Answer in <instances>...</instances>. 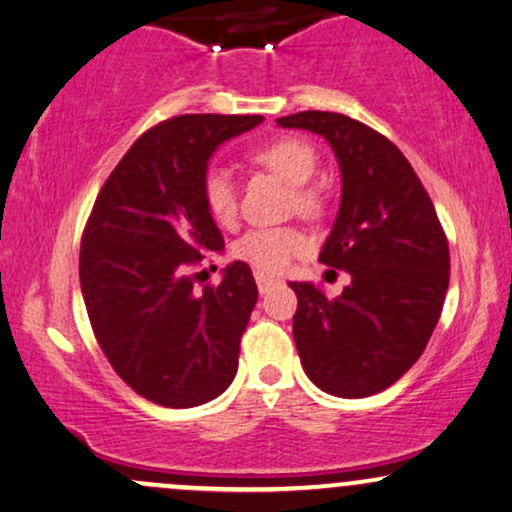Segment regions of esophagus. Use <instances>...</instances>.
<instances>
[{
    "mask_svg": "<svg viewBox=\"0 0 512 512\" xmlns=\"http://www.w3.org/2000/svg\"><path fill=\"white\" fill-rule=\"evenodd\" d=\"M255 281H257V288H260V293H267L269 288H272L274 283L279 281V279H276V276H272V274L257 272V274H255Z\"/></svg>",
    "mask_w": 512,
    "mask_h": 512,
    "instance_id": "34e87169",
    "label": "esophagus"
}]
</instances>
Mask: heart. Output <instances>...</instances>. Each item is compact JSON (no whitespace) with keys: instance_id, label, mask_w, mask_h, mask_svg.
I'll return each instance as SVG.
<instances>
[{"instance_id":"b5f03b06","label":"heart","mask_w":512,"mask_h":512,"mask_svg":"<svg viewBox=\"0 0 512 512\" xmlns=\"http://www.w3.org/2000/svg\"><path fill=\"white\" fill-rule=\"evenodd\" d=\"M255 164L264 166L276 174L288 186H293L291 207L298 209L303 217H322L324 195L317 186H310V178L317 169V152L310 143L295 135H281L267 143L257 145L250 152ZM202 205L209 217L219 226H231L238 217V195L233 178L226 169L212 166L205 171L200 183ZM307 250V236L293 226H274V229H250L233 243V257L250 264L255 272L276 274L286 267L293 257Z\"/></svg>"}]
</instances>
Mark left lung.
Here are the masks:
<instances>
[{
	"mask_svg": "<svg viewBox=\"0 0 512 512\" xmlns=\"http://www.w3.org/2000/svg\"><path fill=\"white\" fill-rule=\"evenodd\" d=\"M319 133L343 176L341 209L319 262L350 274L338 298L310 281L298 295L293 338L305 374L341 398L389 389L424 353L439 322L451 255L432 197L386 135L336 112L281 116Z\"/></svg>",
	"mask_w": 512,
	"mask_h": 512,
	"instance_id": "1",
	"label": "left lung"
}]
</instances>
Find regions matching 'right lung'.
<instances>
[{"mask_svg":"<svg viewBox=\"0 0 512 512\" xmlns=\"http://www.w3.org/2000/svg\"><path fill=\"white\" fill-rule=\"evenodd\" d=\"M262 116L183 114L145 131L97 195L80 238V288L104 357L164 408L217 398L236 377L257 303L245 262L197 291V269L224 248L200 183L224 140Z\"/></svg>","mask_w":512,"mask_h":512,"instance_id":"right-lung-1","label":"right lung"}]
</instances>
